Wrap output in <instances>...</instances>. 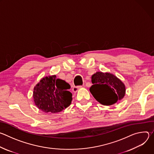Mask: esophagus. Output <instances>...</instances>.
<instances>
[{
    "mask_svg": "<svg viewBox=\"0 0 154 154\" xmlns=\"http://www.w3.org/2000/svg\"><path fill=\"white\" fill-rule=\"evenodd\" d=\"M82 88V86H74L73 88H72V91H73V93H77V92L78 91V90H79L80 88Z\"/></svg>",
    "mask_w": 154,
    "mask_h": 154,
    "instance_id": "1",
    "label": "esophagus"
}]
</instances>
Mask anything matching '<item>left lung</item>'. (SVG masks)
Returning a JSON list of instances; mask_svg holds the SVG:
<instances>
[{"label":"left lung","mask_w":154,"mask_h":154,"mask_svg":"<svg viewBox=\"0 0 154 154\" xmlns=\"http://www.w3.org/2000/svg\"><path fill=\"white\" fill-rule=\"evenodd\" d=\"M93 84L90 91L95 99L103 105H112L124 98L125 86L116 76L109 72H97L91 77Z\"/></svg>","instance_id":"obj_1"}]
</instances>
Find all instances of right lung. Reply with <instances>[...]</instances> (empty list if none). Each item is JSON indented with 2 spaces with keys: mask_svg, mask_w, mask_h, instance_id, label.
I'll list each match as a JSON object with an SVG mask.
<instances>
[{
  "mask_svg": "<svg viewBox=\"0 0 154 154\" xmlns=\"http://www.w3.org/2000/svg\"><path fill=\"white\" fill-rule=\"evenodd\" d=\"M69 83L57 79L55 75L43 77L34 87L33 97L35 105L46 113L61 112L72 100Z\"/></svg>",
  "mask_w": 154,
  "mask_h": 154,
  "instance_id": "1",
  "label": "right lung"
}]
</instances>
